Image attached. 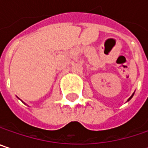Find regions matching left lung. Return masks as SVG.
Returning a JSON list of instances; mask_svg holds the SVG:
<instances>
[{
  "mask_svg": "<svg viewBox=\"0 0 148 148\" xmlns=\"http://www.w3.org/2000/svg\"><path fill=\"white\" fill-rule=\"evenodd\" d=\"M133 96H134V93H133V94H132V96H131V97H130V99H128V101H130V99H132V97H133Z\"/></svg>",
  "mask_w": 148,
  "mask_h": 148,
  "instance_id": "left-lung-1",
  "label": "left lung"
}]
</instances>
